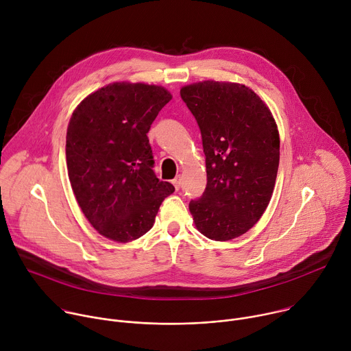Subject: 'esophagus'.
<instances>
[{"label":"esophagus","mask_w":351,"mask_h":351,"mask_svg":"<svg viewBox=\"0 0 351 351\" xmlns=\"http://www.w3.org/2000/svg\"><path fill=\"white\" fill-rule=\"evenodd\" d=\"M172 184L175 186L176 190H179L180 186H182V178H180V176H176V178L172 180Z\"/></svg>","instance_id":"esophagus-1"}]
</instances>
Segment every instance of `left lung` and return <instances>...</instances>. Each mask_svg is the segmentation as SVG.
I'll return each instance as SVG.
<instances>
[{"label":"left lung","mask_w":351,"mask_h":351,"mask_svg":"<svg viewBox=\"0 0 351 351\" xmlns=\"http://www.w3.org/2000/svg\"><path fill=\"white\" fill-rule=\"evenodd\" d=\"M206 154L207 186L189 210L206 237L226 241L267 210L279 167V133L263 99L244 84L206 80L182 87Z\"/></svg>","instance_id":"left-lung-1"}]
</instances>
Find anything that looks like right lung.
I'll use <instances>...</instances> for the list:
<instances>
[{
	"instance_id": "1",
	"label": "right lung",
	"mask_w": 351,
	"mask_h": 351,
	"mask_svg": "<svg viewBox=\"0 0 351 351\" xmlns=\"http://www.w3.org/2000/svg\"><path fill=\"white\" fill-rule=\"evenodd\" d=\"M161 86L112 83L75 110L66 132L72 190L87 221L114 241L128 243L153 228L175 187L160 180L147 133L171 101Z\"/></svg>"
}]
</instances>
